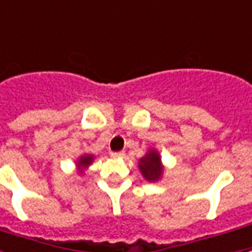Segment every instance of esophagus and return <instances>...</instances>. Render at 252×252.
Returning <instances> with one entry per match:
<instances>
[{
  "label": "esophagus",
  "mask_w": 252,
  "mask_h": 252,
  "mask_svg": "<svg viewBox=\"0 0 252 252\" xmlns=\"http://www.w3.org/2000/svg\"><path fill=\"white\" fill-rule=\"evenodd\" d=\"M110 156H112L113 158H121V157L126 156V153H124V152H113Z\"/></svg>",
  "instance_id": "34e87169"
}]
</instances>
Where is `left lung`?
I'll return each instance as SVG.
<instances>
[{"label":"left lung","mask_w":252,"mask_h":252,"mask_svg":"<svg viewBox=\"0 0 252 252\" xmlns=\"http://www.w3.org/2000/svg\"><path fill=\"white\" fill-rule=\"evenodd\" d=\"M138 167L142 176L148 182H158L164 174V165L161 162V156L157 149H150L148 153L140 157Z\"/></svg>","instance_id":"8db88e82"}]
</instances>
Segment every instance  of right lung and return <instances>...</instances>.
I'll use <instances>...</instances> for the list:
<instances>
[{"mask_svg": "<svg viewBox=\"0 0 252 252\" xmlns=\"http://www.w3.org/2000/svg\"><path fill=\"white\" fill-rule=\"evenodd\" d=\"M95 160V156L88 155V153H84L78 157V160L76 161V168L78 174H84V171L90 167L91 164Z\"/></svg>", "mask_w": 252, "mask_h": 252, "instance_id": "obj_1", "label": "right lung"}]
</instances>
